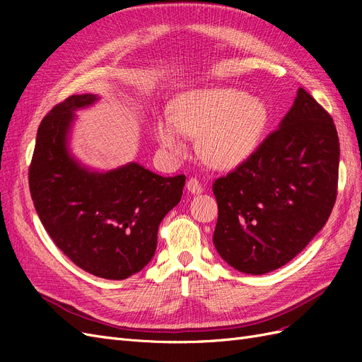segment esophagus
Wrapping results in <instances>:
<instances>
[{"label":"esophagus","mask_w":362,"mask_h":362,"mask_svg":"<svg viewBox=\"0 0 362 362\" xmlns=\"http://www.w3.org/2000/svg\"><path fill=\"white\" fill-rule=\"evenodd\" d=\"M187 190H189L190 193H193V194H198V193L202 192V184L199 182L198 178L192 177V178H189V181H187Z\"/></svg>","instance_id":"34e87169"}]
</instances>
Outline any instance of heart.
I'll return each mask as SVG.
<instances>
[{
    "instance_id": "b5f03b06",
    "label": "heart",
    "mask_w": 362,
    "mask_h": 362,
    "mask_svg": "<svg viewBox=\"0 0 362 362\" xmlns=\"http://www.w3.org/2000/svg\"><path fill=\"white\" fill-rule=\"evenodd\" d=\"M269 124V108L257 98L233 87H210L181 93L172 115L161 116L156 136L172 154L187 148V136L199 137L201 157L217 169L247 160Z\"/></svg>"
}]
</instances>
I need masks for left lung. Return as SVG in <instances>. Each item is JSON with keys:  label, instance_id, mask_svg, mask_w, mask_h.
<instances>
[{"label": "left lung", "instance_id": "1", "mask_svg": "<svg viewBox=\"0 0 362 362\" xmlns=\"http://www.w3.org/2000/svg\"><path fill=\"white\" fill-rule=\"evenodd\" d=\"M339 141L331 115L298 90L278 129L247 160L213 182V243L229 266L262 275L302 252L331 216Z\"/></svg>", "mask_w": 362, "mask_h": 362}]
</instances>
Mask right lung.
Instances as JSON below:
<instances>
[{"instance_id": "add662e5", "label": "right lung", "mask_w": 362, "mask_h": 362, "mask_svg": "<svg viewBox=\"0 0 362 362\" xmlns=\"http://www.w3.org/2000/svg\"><path fill=\"white\" fill-rule=\"evenodd\" d=\"M96 100L72 95L42 119L28 182L40 222L63 254L95 276L119 281L154 257L158 226L181 201L185 175L164 178L137 163L105 173L81 168L66 134L74 110Z\"/></svg>"}]
</instances>
